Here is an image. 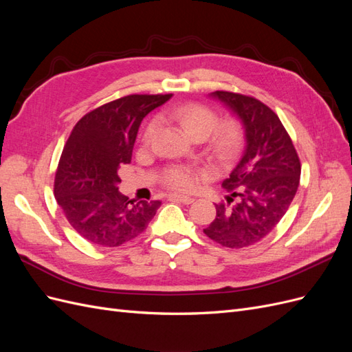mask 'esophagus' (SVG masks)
Listing matches in <instances>:
<instances>
[{"instance_id": "34e87169", "label": "esophagus", "mask_w": 352, "mask_h": 352, "mask_svg": "<svg viewBox=\"0 0 352 352\" xmlns=\"http://www.w3.org/2000/svg\"><path fill=\"white\" fill-rule=\"evenodd\" d=\"M170 199H173V201H179V202H182V204H192V202L195 201L192 197H186V195H179V194H172L168 197Z\"/></svg>"}]
</instances>
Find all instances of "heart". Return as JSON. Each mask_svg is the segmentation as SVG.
Segmentation results:
<instances>
[{"label":"heart","instance_id":"heart-1","mask_svg":"<svg viewBox=\"0 0 352 352\" xmlns=\"http://www.w3.org/2000/svg\"><path fill=\"white\" fill-rule=\"evenodd\" d=\"M166 119L179 124L190 140H206L210 136L208 150L210 154L219 162H225L233 153L239 144L241 138V127L239 123L233 119H226L220 122L217 125V116L207 105L198 102H190L180 105L177 109H173L166 114ZM155 132V123L148 124L144 133V142L148 144ZM199 175L195 170L176 166L168 170L164 176V182L167 186L176 190H188L192 188Z\"/></svg>","mask_w":352,"mask_h":352}]
</instances>
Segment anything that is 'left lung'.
<instances>
[{
    "label": "left lung",
    "instance_id": "8db88e82",
    "mask_svg": "<svg viewBox=\"0 0 352 352\" xmlns=\"http://www.w3.org/2000/svg\"><path fill=\"white\" fill-rule=\"evenodd\" d=\"M210 97L239 120L245 146L221 184L228 190L226 202L216 206V219L204 233L223 247H250L267 236L289 208L300 185V158L278 114L267 105L228 91Z\"/></svg>",
    "mask_w": 352,
    "mask_h": 352
}]
</instances>
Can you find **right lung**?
<instances>
[{
    "label": "right lung",
    "mask_w": 352,
    "mask_h": 352,
    "mask_svg": "<svg viewBox=\"0 0 352 352\" xmlns=\"http://www.w3.org/2000/svg\"><path fill=\"white\" fill-rule=\"evenodd\" d=\"M172 98L127 95L85 114L63 148L54 195L70 226L100 247L133 241L155 216L160 201H131L119 192L120 166L129 164L144 117Z\"/></svg>",
    "instance_id": "right-lung-1"
}]
</instances>
